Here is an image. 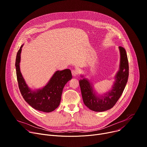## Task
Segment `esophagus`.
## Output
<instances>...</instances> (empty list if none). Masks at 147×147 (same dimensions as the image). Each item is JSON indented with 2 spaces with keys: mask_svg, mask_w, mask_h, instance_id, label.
Here are the masks:
<instances>
[{
  "mask_svg": "<svg viewBox=\"0 0 147 147\" xmlns=\"http://www.w3.org/2000/svg\"><path fill=\"white\" fill-rule=\"evenodd\" d=\"M71 73H72V75H73V77H76L77 76V74H78L77 71L76 70H74L71 71Z\"/></svg>",
  "mask_w": 147,
  "mask_h": 147,
  "instance_id": "1",
  "label": "esophagus"
}]
</instances>
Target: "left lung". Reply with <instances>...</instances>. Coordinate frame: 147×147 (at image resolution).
I'll return each mask as SVG.
<instances>
[{
  "label": "left lung",
  "mask_w": 147,
  "mask_h": 147,
  "mask_svg": "<svg viewBox=\"0 0 147 147\" xmlns=\"http://www.w3.org/2000/svg\"><path fill=\"white\" fill-rule=\"evenodd\" d=\"M119 70L114 76L115 80L111 89L100 94L94 88L91 79L81 74L82 78L79 80L83 100L84 104L92 111L102 112L113 108L121 97L128 82L129 66L125 50L119 46Z\"/></svg>",
  "instance_id": "1"
}]
</instances>
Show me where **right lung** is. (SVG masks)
<instances>
[{
	"label": "right lung",
	"mask_w": 147,
	"mask_h": 147,
	"mask_svg": "<svg viewBox=\"0 0 147 147\" xmlns=\"http://www.w3.org/2000/svg\"><path fill=\"white\" fill-rule=\"evenodd\" d=\"M23 45L24 44L20 46L17 53L15 63L18 82L21 94L24 100L35 110L45 113L51 112L59 107L63 88L72 78L71 72L70 69L56 71L43 87L36 89L30 88L26 83L20 68L22 48Z\"/></svg>",
	"instance_id": "1"
}]
</instances>
